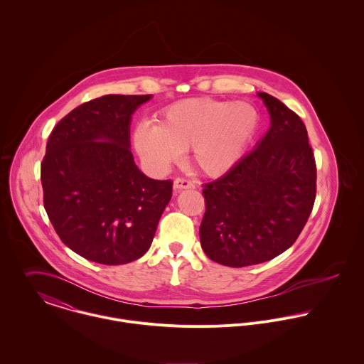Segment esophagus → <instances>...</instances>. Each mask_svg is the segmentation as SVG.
<instances>
[{"instance_id":"34e87169","label":"esophagus","mask_w":364,"mask_h":364,"mask_svg":"<svg viewBox=\"0 0 364 364\" xmlns=\"http://www.w3.org/2000/svg\"><path fill=\"white\" fill-rule=\"evenodd\" d=\"M195 185L189 181V179H185V178H176L173 181V189L175 191H182V189H193Z\"/></svg>"}]
</instances>
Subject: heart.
Listing matches in <instances>:
<instances>
[{"instance_id":"1","label":"heart","mask_w":364,"mask_h":364,"mask_svg":"<svg viewBox=\"0 0 364 364\" xmlns=\"http://www.w3.org/2000/svg\"><path fill=\"white\" fill-rule=\"evenodd\" d=\"M259 116L247 102L185 100L165 107L156 126L140 124L133 143L154 172L165 171L191 149L195 166L208 176L228 172L257 133Z\"/></svg>"}]
</instances>
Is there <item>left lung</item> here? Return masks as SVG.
I'll return each mask as SVG.
<instances>
[{
  "instance_id": "obj_1",
  "label": "left lung",
  "mask_w": 364,
  "mask_h": 364,
  "mask_svg": "<svg viewBox=\"0 0 364 364\" xmlns=\"http://www.w3.org/2000/svg\"><path fill=\"white\" fill-rule=\"evenodd\" d=\"M270 127L255 149L205 185L200 244L220 264L244 267L289 250L311 214L316 166L307 129L277 98L258 92Z\"/></svg>"
}]
</instances>
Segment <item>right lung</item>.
I'll return each mask as SVG.
<instances>
[{
    "instance_id": "1",
    "label": "right lung",
    "mask_w": 364,
    "mask_h": 364,
    "mask_svg": "<svg viewBox=\"0 0 364 364\" xmlns=\"http://www.w3.org/2000/svg\"><path fill=\"white\" fill-rule=\"evenodd\" d=\"M151 95H105L53 129L41 166L43 205L60 240L102 264L141 258L171 200L172 181L146 176L130 151L132 114Z\"/></svg>"
}]
</instances>
